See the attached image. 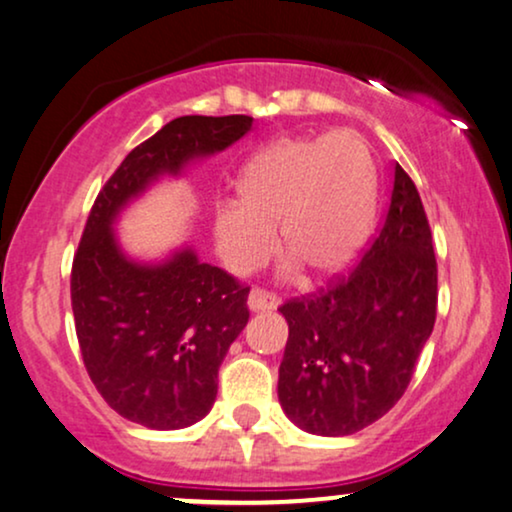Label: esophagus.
<instances>
[{"mask_svg": "<svg viewBox=\"0 0 512 512\" xmlns=\"http://www.w3.org/2000/svg\"><path fill=\"white\" fill-rule=\"evenodd\" d=\"M248 304L252 312H264V309H276L278 307V295L264 288H252L248 295Z\"/></svg>", "mask_w": 512, "mask_h": 512, "instance_id": "34e87169", "label": "esophagus"}]
</instances>
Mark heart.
I'll list each match as a JSON object with an SVG mask.
<instances>
[{
	"mask_svg": "<svg viewBox=\"0 0 512 512\" xmlns=\"http://www.w3.org/2000/svg\"><path fill=\"white\" fill-rule=\"evenodd\" d=\"M241 200L215 208V236L231 269L252 271L281 245L314 276H333L354 260L375 210L368 146L352 132L283 137L245 165Z\"/></svg>",
	"mask_w": 512,
	"mask_h": 512,
	"instance_id": "1",
	"label": "heart"
}]
</instances>
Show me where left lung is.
Returning a JSON list of instances; mask_svg holds the SVG:
<instances>
[{
  "label": "left lung",
  "instance_id": "8db88e82",
  "mask_svg": "<svg viewBox=\"0 0 512 512\" xmlns=\"http://www.w3.org/2000/svg\"><path fill=\"white\" fill-rule=\"evenodd\" d=\"M288 342L278 401L302 430L345 437L401 399L437 319V260L423 200L399 163L378 234L349 271L278 307Z\"/></svg>",
  "mask_w": 512,
  "mask_h": 512
}]
</instances>
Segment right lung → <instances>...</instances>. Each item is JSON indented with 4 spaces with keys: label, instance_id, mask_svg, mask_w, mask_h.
<instances>
[{
    "label": "right lung",
    "instance_id": "right-lung-1",
    "mask_svg": "<svg viewBox=\"0 0 512 512\" xmlns=\"http://www.w3.org/2000/svg\"><path fill=\"white\" fill-rule=\"evenodd\" d=\"M250 127L248 115L167 122L127 153L84 224L70 271L77 342L96 390L132 423L177 430L212 409L219 366L250 319V286L191 250L158 267L129 262L111 222L158 174L224 151Z\"/></svg>",
    "mask_w": 512,
    "mask_h": 512
}]
</instances>
